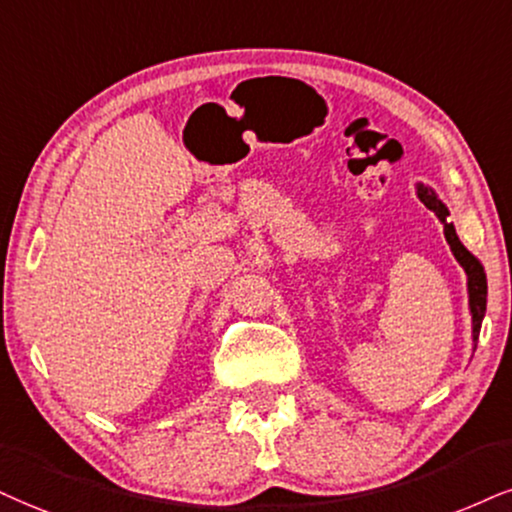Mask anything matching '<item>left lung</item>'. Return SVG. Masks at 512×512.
<instances>
[{
  "instance_id": "left-lung-1",
  "label": "left lung",
  "mask_w": 512,
  "mask_h": 512,
  "mask_svg": "<svg viewBox=\"0 0 512 512\" xmlns=\"http://www.w3.org/2000/svg\"><path fill=\"white\" fill-rule=\"evenodd\" d=\"M418 199L425 204L430 211H434V216L439 218V223L444 225V237L451 246V254L456 256V261L460 263V268L465 270L468 275V306H470V315H472V349H477V339H479V330H482V320L484 313H487V273H484L482 261L475 254H470L465 249L463 242H460L456 235V227L449 220V206L439 199V194L434 192L432 187L422 185L418 182Z\"/></svg>"
}]
</instances>
